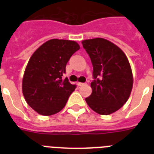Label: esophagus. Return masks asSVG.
Here are the masks:
<instances>
[{"instance_id":"obj_1","label":"esophagus","mask_w":154,"mask_h":154,"mask_svg":"<svg viewBox=\"0 0 154 154\" xmlns=\"http://www.w3.org/2000/svg\"><path fill=\"white\" fill-rule=\"evenodd\" d=\"M78 85L79 86H82V85H85V83H82V82H78Z\"/></svg>"}]
</instances>
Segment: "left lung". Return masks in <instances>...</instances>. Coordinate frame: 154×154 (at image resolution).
Here are the masks:
<instances>
[{
    "label": "left lung",
    "instance_id": "1",
    "mask_svg": "<svg viewBox=\"0 0 154 154\" xmlns=\"http://www.w3.org/2000/svg\"><path fill=\"white\" fill-rule=\"evenodd\" d=\"M82 44L91 58L95 79L91 82L92 94L85 101L100 115L113 113L126 103L133 89L127 57L117 45L102 38L83 40Z\"/></svg>",
    "mask_w": 154,
    "mask_h": 154
}]
</instances>
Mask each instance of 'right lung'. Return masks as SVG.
Returning a JSON list of instances; mask_svg holds the SVG:
<instances>
[{"label": "right lung", "instance_id": "obj_1", "mask_svg": "<svg viewBox=\"0 0 154 154\" xmlns=\"http://www.w3.org/2000/svg\"><path fill=\"white\" fill-rule=\"evenodd\" d=\"M79 48L75 41L51 39L32 54L24 70L22 92L35 112L51 116L65 107L76 86L62 75L69 58Z\"/></svg>", "mask_w": 154, "mask_h": 154}]
</instances>
